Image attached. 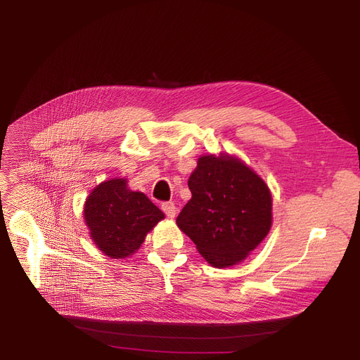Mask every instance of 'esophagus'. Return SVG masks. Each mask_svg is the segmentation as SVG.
<instances>
[{"label":"esophagus","instance_id":"esophagus-1","mask_svg":"<svg viewBox=\"0 0 360 360\" xmlns=\"http://www.w3.org/2000/svg\"><path fill=\"white\" fill-rule=\"evenodd\" d=\"M162 210L165 212V214L169 217V219H174V217H176V214H177V207L174 202H163Z\"/></svg>","mask_w":360,"mask_h":360}]
</instances>
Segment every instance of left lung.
<instances>
[{
    "label": "left lung",
    "instance_id": "left-lung-1",
    "mask_svg": "<svg viewBox=\"0 0 360 360\" xmlns=\"http://www.w3.org/2000/svg\"><path fill=\"white\" fill-rule=\"evenodd\" d=\"M188 186L177 225L213 267L240 263L269 234L271 193L240 159L201 156Z\"/></svg>",
    "mask_w": 360,
    "mask_h": 360
}]
</instances>
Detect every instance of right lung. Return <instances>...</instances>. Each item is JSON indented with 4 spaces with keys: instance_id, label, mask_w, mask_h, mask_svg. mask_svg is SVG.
Returning <instances> with one entry per match:
<instances>
[{
    "instance_id": "1",
    "label": "right lung",
    "mask_w": 360,
    "mask_h": 360,
    "mask_svg": "<svg viewBox=\"0 0 360 360\" xmlns=\"http://www.w3.org/2000/svg\"><path fill=\"white\" fill-rule=\"evenodd\" d=\"M84 217L93 242L105 255L126 258L136 252L165 214L143 192L130 191L124 179H114L93 189Z\"/></svg>"
}]
</instances>
